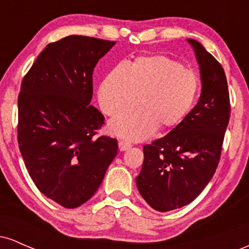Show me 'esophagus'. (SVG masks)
I'll return each instance as SVG.
<instances>
[{
	"mask_svg": "<svg viewBox=\"0 0 249 249\" xmlns=\"http://www.w3.org/2000/svg\"><path fill=\"white\" fill-rule=\"evenodd\" d=\"M118 146H119V150H121V151H126L131 146H132V145H131V142H128L126 141H121V142H119Z\"/></svg>",
	"mask_w": 249,
	"mask_h": 249,
	"instance_id": "obj_1",
	"label": "esophagus"
}]
</instances>
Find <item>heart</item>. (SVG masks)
Masks as SVG:
<instances>
[{
  "label": "heart",
  "mask_w": 249,
  "mask_h": 249,
  "mask_svg": "<svg viewBox=\"0 0 249 249\" xmlns=\"http://www.w3.org/2000/svg\"><path fill=\"white\" fill-rule=\"evenodd\" d=\"M199 88L198 75L176 59L142 56L130 67L122 63L113 68L101 84L98 99L111 117L126 115L139 103L142 110L112 121L108 130L128 141H142L157 127L178 126L193 107Z\"/></svg>",
  "instance_id": "obj_1"
}]
</instances>
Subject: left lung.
Wrapping results in <instances>:
<instances>
[{
  "instance_id": "8db88e82",
  "label": "left lung",
  "mask_w": 249,
  "mask_h": 249,
  "mask_svg": "<svg viewBox=\"0 0 249 249\" xmlns=\"http://www.w3.org/2000/svg\"><path fill=\"white\" fill-rule=\"evenodd\" d=\"M193 47L201 75V95L178 126L145 145L144 162L136 178L145 201L159 212L192 202L212 179L221 156L231 104L221 64L198 41Z\"/></svg>"
}]
</instances>
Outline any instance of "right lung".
Listing matches in <instances>:
<instances>
[{
  "instance_id": "obj_1",
  "label": "right lung",
  "mask_w": 249,
  "mask_h": 249,
  "mask_svg": "<svg viewBox=\"0 0 249 249\" xmlns=\"http://www.w3.org/2000/svg\"><path fill=\"white\" fill-rule=\"evenodd\" d=\"M116 42L67 36L39 53L18 95V147L45 196L65 208L87 202L118 152L117 139L97 137L104 116L90 105L96 64Z\"/></svg>"
}]
</instances>
